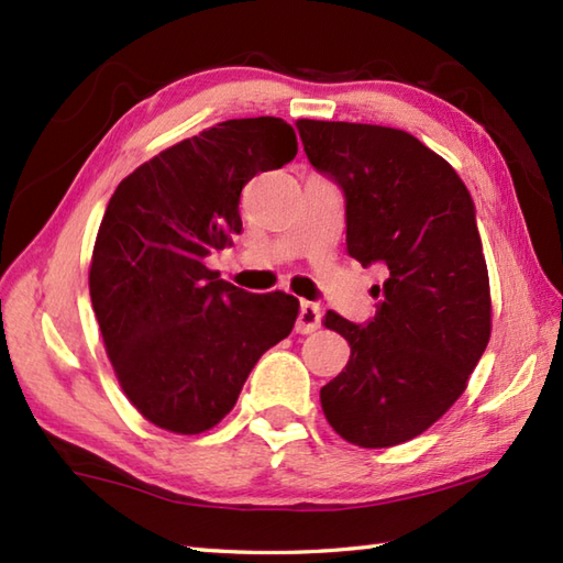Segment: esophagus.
<instances>
[{
	"instance_id": "esophagus-1",
	"label": "esophagus",
	"mask_w": 563,
	"mask_h": 563,
	"mask_svg": "<svg viewBox=\"0 0 563 563\" xmlns=\"http://www.w3.org/2000/svg\"><path fill=\"white\" fill-rule=\"evenodd\" d=\"M321 327V307L312 302H302L300 317H297V333H312Z\"/></svg>"
}]
</instances>
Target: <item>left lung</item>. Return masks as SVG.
Wrapping results in <instances>:
<instances>
[{"label":"left lung","mask_w":563,"mask_h":563,"mask_svg":"<svg viewBox=\"0 0 563 563\" xmlns=\"http://www.w3.org/2000/svg\"><path fill=\"white\" fill-rule=\"evenodd\" d=\"M309 162L345 194V249L379 263L375 319L324 327L351 361L321 387V409L357 448L421 435L462 397L492 339V288L474 202L452 166L397 128L297 121Z\"/></svg>","instance_id":"8db88e82"}]
</instances>
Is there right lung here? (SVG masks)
<instances>
[{"instance_id": "obj_1", "label": "right lung", "mask_w": 563, "mask_h": 563, "mask_svg": "<svg viewBox=\"0 0 563 563\" xmlns=\"http://www.w3.org/2000/svg\"><path fill=\"white\" fill-rule=\"evenodd\" d=\"M283 118H234L140 164L103 212L89 295L118 385L157 428L198 435L234 409L251 367L290 336L300 302L206 266L242 232L239 198L295 159Z\"/></svg>"}]
</instances>
